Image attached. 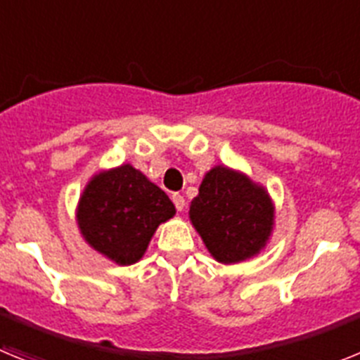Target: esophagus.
Instances as JSON below:
<instances>
[{"instance_id": "obj_1", "label": "esophagus", "mask_w": 360, "mask_h": 360, "mask_svg": "<svg viewBox=\"0 0 360 360\" xmlns=\"http://www.w3.org/2000/svg\"><path fill=\"white\" fill-rule=\"evenodd\" d=\"M171 198H173V203H174V207H176V211H184V209H186V198H184L180 193H174Z\"/></svg>"}]
</instances>
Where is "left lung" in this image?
Returning <instances> with one entry per match:
<instances>
[{"mask_svg":"<svg viewBox=\"0 0 360 360\" xmlns=\"http://www.w3.org/2000/svg\"><path fill=\"white\" fill-rule=\"evenodd\" d=\"M191 221L219 263H238L265 247L274 207L263 187L236 171L216 165L191 202Z\"/></svg>","mask_w":360,"mask_h":360,"instance_id":"left-lung-1","label":"left lung"}]
</instances>
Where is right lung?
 <instances>
[{
    "label": "right lung",
    "instance_id": "add662e5",
    "mask_svg": "<svg viewBox=\"0 0 360 360\" xmlns=\"http://www.w3.org/2000/svg\"><path fill=\"white\" fill-rule=\"evenodd\" d=\"M174 205L160 187L129 164L94 176L81 196L77 221L88 243L119 265L144 256L162 221Z\"/></svg>",
    "mask_w": 360,
    "mask_h": 360
}]
</instances>
